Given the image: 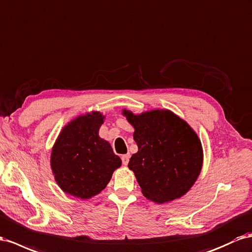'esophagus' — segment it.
<instances>
[{
	"label": "esophagus",
	"mask_w": 252,
	"mask_h": 252,
	"mask_svg": "<svg viewBox=\"0 0 252 252\" xmlns=\"http://www.w3.org/2000/svg\"><path fill=\"white\" fill-rule=\"evenodd\" d=\"M129 158H130V155H129V154L122 156V163H123L124 165H127L128 162H129Z\"/></svg>",
	"instance_id": "1"
}]
</instances>
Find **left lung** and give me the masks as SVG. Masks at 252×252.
I'll list each match as a JSON object with an SVG mask.
<instances>
[{"label":"left lung","instance_id":"left-lung-1","mask_svg":"<svg viewBox=\"0 0 252 252\" xmlns=\"http://www.w3.org/2000/svg\"><path fill=\"white\" fill-rule=\"evenodd\" d=\"M133 128L138 153L128 167L142 193L158 203L185 195L194 185L202 165L201 143L187 122L168 110L134 115L124 111Z\"/></svg>","mask_w":252,"mask_h":252}]
</instances>
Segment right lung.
Wrapping results in <instances>:
<instances>
[{"instance_id": "1", "label": "right lung", "mask_w": 252, "mask_h": 252, "mask_svg": "<svg viewBox=\"0 0 252 252\" xmlns=\"http://www.w3.org/2000/svg\"><path fill=\"white\" fill-rule=\"evenodd\" d=\"M104 118L99 112L79 117L67 124L54 145L51 165L58 186L66 194L87 199L110 181L122 160L109 143L98 137Z\"/></svg>"}]
</instances>
